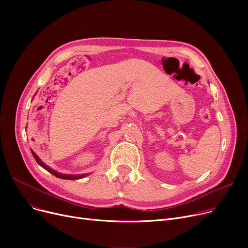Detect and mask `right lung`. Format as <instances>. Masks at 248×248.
Instances as JSON below:
<instances>
[{"label":"right lung","instance_id":"obj_1","mask_svg":"<svg viewBox=\"0 0 248 248\" xmlns=\"http://www.w3.org/2000/svg\"><path fill=\"white\" fill-rule=\"evenodd\" d=\"M31 153H32V155H33V157H34V159L36 160V162L40 165L43 169H45L46 171H48L49 173H51L52 175H54L55 177H57V178H60V179H65V180H78V179H81V178H84V177H86V176H88L89 174H81V175H69V174H61V173H59V172H57V171H55V170H53V169L52 168H50L49 166H47L45 163H43L41 160H40V158L38 157V155L34 153V151L33 150H31Z\"/></svg>","mask_w":248,"mask_h":248}]
</instances>
